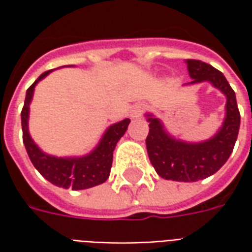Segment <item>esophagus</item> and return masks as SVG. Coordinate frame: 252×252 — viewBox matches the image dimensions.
I'll use <instances>...</instances> for the list:
<instances>
[{"instance_id": "34e87169", "label": "esophagus", "mask_w": 252, "mask_h": 252, "mask_svg": "<svg viewBox=\"0 0 252 252\" xmlns=\"http://www.w3.org/2000/svg\"><path fill=\"white\" fill-rule=\"evenodd\" d=\"M143 112H144V105L135 104L131 108V110H129V116H131L132 119H139L143 115Z\"/></svg>"}]
</instances>
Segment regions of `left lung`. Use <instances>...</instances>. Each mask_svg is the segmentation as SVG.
Segmentation results:
<instances>
[{"mask_svg": "<svg viewBox=\"0 0 252 252\" xmlns=\"http://www.w3.org/2000/svg\"><path fill=\"white\" fill-rule=\"evenodd\" d=\"M188 71L194 85L211 82L225 97V119L217 133L205 142L188 143L175 139L164 129L162 121L147 113L150 132L146 139L148 158L155 171L164 180L195 182L208 178L221 169L232 154L240 126L236 95L222 72L201 61L188 59Z\"/></svg>", "mask_w": 252, "mask_h": 252, "instance_id": "left-lung-1", "label": "left lung"}]
</instances>
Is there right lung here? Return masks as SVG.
Listing matches in <instances>:
<instances>
[{"label":"right lung","mask_w":252,"mask_h":252,"mask_svg":"<svg viewBox=\"0 0 252 252\" xmlns=\"http://www.w3.org/2000/svg\"><path fill=\"white\" fill-rule=\"evenodd\" d=\"M52 70L43 72L40 77L32 83L27 90L25 102L21 110V126H23V142L31 162L36 170L47 181L55 186L72 190H82L101 185L108 180L113 160V151L117 142L126 133L131 120L124 119L119 121L105 131L97 147L88 155L72 157V158H58L43 153L37 147L28 131V119H30V104L33 97V90L39 81L47 77Z\"/></svg>","instance_id":"add662e5"}]
</instances>
